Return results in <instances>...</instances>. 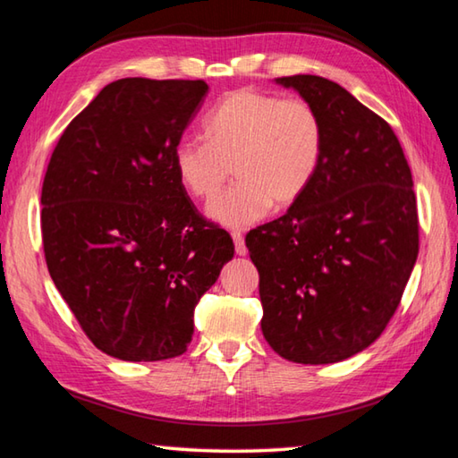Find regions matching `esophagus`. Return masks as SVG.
<instances>
[{
  "label": "esophagus",
  "instance_id": "34e87169",
  "mask_svg": "<svg viewBox=\"0 0 458 458\" xmlns=\"http://www.w3.org/2000/svg\"><path fill=\"white\" fill-rule=\"evenodd\" d=\"M232 240H234V248L238 256H244L248 252V248L244 244V234L240 230H232Z\"/></svg>",
  "mask_w": 458,
  "mask_h": 458
}]
</instances>
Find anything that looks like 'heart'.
<instances>
[{
  "label": "heart",
  "instance_id": "heart-1",
  "mask_svg": "<svg viewBox=\"0 0 458 458\" xmlns=\"http://www.w3.org/2000/svg\"><path fill=\"white\" fill-rule=\"evenodd\" d=\"M206 142L182 138L172 162L194 200H210L232 172L236 182L208 206L224 226H248L270 206L301 200L322 160L324 128L314 106L256 89L224 96L204 122Z\"/></svg>",
  "mask_w": 458,
  "mask_h": 458
}]
</instances>
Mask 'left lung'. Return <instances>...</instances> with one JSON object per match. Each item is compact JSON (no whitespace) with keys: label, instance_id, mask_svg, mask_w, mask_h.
Returning <instances> with one entry per match:
<instances>
[{"label":"left lung","instance_id":"8db88e82","mask_svg":"<svg viewBox=\"0 0 458 458\" xmlns=\"http://www.w3.org/2000/svg\"><path fill=\"white\" fill-rule=\"evenodd\" d=\"M318 112L322 160L288 212L246 234L262 335L282 359L340 362L393 318L419 256L412 174L393 128L320 76L276 78Z\"/></svg>","mask_w":458,"mask_h":458}]
</instances>
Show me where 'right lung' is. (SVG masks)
I'll return each mask as SVG.
<instances>
[{
  "label": "right lung",
  "mask_w": 458,
  "mask_h": 458,
  "mask_svg": "<svg viewBox=\"0 0 458 458\" xmlns=\"http://www.w3.org/2000/svg\"><path fill=\"white\" fill-rule=\"evenodd\" d=\"M204 80L107 84L57 142L41 186V240L55 288L99 351L154 362L186 352L194 309L234 256L196 210L172 152Z\"/></svg>",
  "instance_id": "add662e5"
}]
</instances>
